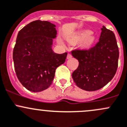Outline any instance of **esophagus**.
Returning <instances> with one entry per match:
<instances>
[{"mask_svg": "<svg viewBox=\"0 0 127 127\" xmlns=\"http://www.w3.org/2000/svg\"><path fill=\"white\" fill-rule=\"evenodd\" d=\"M72 58V55L71 54V53H68V54H67V58L70 59V58Z\"/></svg>", "mask_w": 127, "mask_h": 127, "instance_id": "esophagus-1", "label": "esophagus"}]
</instances>
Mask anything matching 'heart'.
Segmentation results:
<instances>
[{"label": "heart", "mask_w": 127, "mask_h": 127, "mask_svg": "<svg viewBox=\"0 0 127 127\" xmlns=\"http://www.w3.org/2000/svg\"><path fill=\"white\" fill-rule=\"evenodd\" d=\"M91 34H92V32L90 31H82L75 35L74 40L75 42H80L83 40L82 46L83 47H88L90 45H92L95 40V37L91 35Z\"/></svg>", "instance_id": "heart-1"}]
</instances>
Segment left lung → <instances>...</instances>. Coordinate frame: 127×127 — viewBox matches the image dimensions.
I'll use <instances>...</instances> for the list:
<instances>
[{
  "label": "left lung",
  "mask_w": 127,
  "mask_h": 127,
  "mask_svg": "<svg viewBox=\"0 0 127 127\" xmlns=\"http://www.w3.org/2000/svg\"><path fill=\"white\" fill-rule=\"evenodd\" d=\"M72 55L79 61V66L72 77L78 87L96 91L108 84L118 67L119 47L112 31L101 28L99 41L89 49H75Z\"/></svg>",
  "instance_id": "obj_1"
}]
</instances>
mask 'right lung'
I'll use <instances>...</instances> for the list:
<instances>
[{
	"mask_svg": "<svg viewBox=\"0 0 127 127\" xmlns=\"http://www.w3.org/2000/svg\"><path fill=\"white\" fill-rule=\"evenodd\" d=\"M55 25L48 21H32L19 31L13 59L19 81L28 90L39 92L53 82L56 69L65 62L67 53L52 49Z\"/></svg>",
	"mask_w": 127,
	"mask_h": 127,
	"instance_id": "1",
	"label": "right lung"
}]
</instances>
